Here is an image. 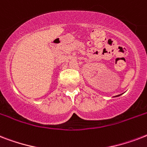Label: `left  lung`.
<instances>
[{"mask_svg":"<svg viewBox=\"0 0 147 147\" xmlns=\"http://www.w3.org/2000/svg\"><path fill=\"white\" fill-rule=\"evenodd\" d=\"M117 96H120V95H117Z\"/></svg>","mask_w":147,"mask_h":147,"instance_id":"left-lung-1","label":"left lung"}]
</instances>
